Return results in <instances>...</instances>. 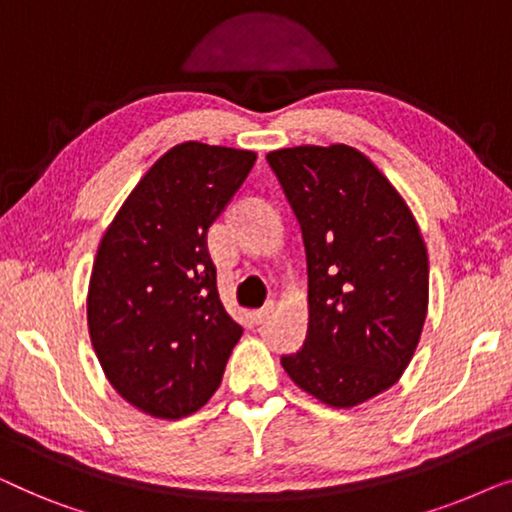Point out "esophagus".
<instances>
[{
    "instance_id": "1",
    "label": "esophagus",
    "mask_w": 512,
    "mask_h": 512,
    "mask_svg": "<svg viewBox=\"0 0 512 512\" xmlns=\"http://www.w3.org/2000/svg\"><path fill=\"white\" fill-rule=\"evenodd\" d=\"M272 312H275V303H272V300H270V303H268V305H263L261 310H254V312H251V317H254L256 324H263V321H268V319H270V314H272Z\"/></svg>"
}]
</instances>
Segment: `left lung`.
<instances>
[{
  "mask_svg": "<svg viewBox=\"0 0 512 512\" xmlns=\"http://www.w3.org/2000/svg\"><path fill=\"white\" fill-rule=\"evenodd\" d=\"M303 230L310 326L282 366L331 408L398 382L429 305V258L408 205L352 146L268 153Z\"/></svg>",
  "mask_w": 512,
  "mask_h": 512,
  "instance_id": "8db88e82",
  "label": "left lung"
}]
</instances>
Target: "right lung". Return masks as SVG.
Masks as SVG:
<instances>
[{"label": "right lung", "mask_w": 512, "mask_h": 512, "mask_svg": "<svg viewBox=\"0 0 512 512\" xmlns=\"http://www.w3.org/2000/svg\"><path fill=\"white\" fill-rule=\"evenodd\" d=\"M256 153L186 142L146 172L104 233L88 328L111 387L153 417L179 419L219 389L242 326L223 310L207 233Z\"/></svg>", "instance_id": "right-lung-1"}]
</instances>
